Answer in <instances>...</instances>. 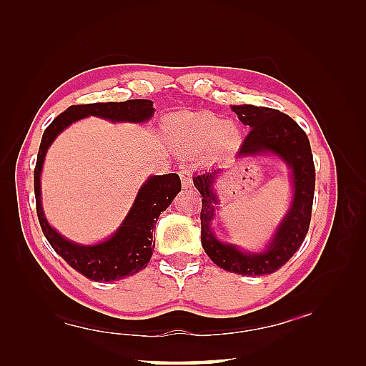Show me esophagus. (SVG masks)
Segmentation results:
<instances>
[{"label":"esophagus","instance_id":"1","mask_svg":"<svg viewBox=\"0 0 366 366\" xmlns=\"http://www.w3.org/2000/svg\"><path fill=\"white\" fill-rule=\"evenodd\" d=\"M179 176H181V182L184 189L192 187V171L190 169H181L179 171Z\"/></svg>","mask_w":366,"mask_h":366}]
</instances>
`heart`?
Here are the masks:
<instances>
[{
  "label": "heart",
  "mask_w": 366,
  "mask_h": 366,
  "mask_svg": "<svg viewBox=\"0 0 366 366\" xmlns=\"http://www.w3.org/2000/svg\"><path fill=\"white\" fill-rule=\"evenodd\" d=\"M169 143L182 152H197L211 147L215 152L234 151L242 137L234 122H223L214 113L179 114L167 126Z\"/></svg>",
  "instance_id": "1"
}]
</instances>
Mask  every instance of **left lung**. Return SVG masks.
<instances>
[{"mask_svg":"<svg viewBox=\"0 0 366 366\" xmlns=\"http://www.w3.org/2000/svg\"><path fill=\"white\" fill-rule=\"evenodd\" d=\"M239 121L250 127L237 157L272 154L291 169L292 198L287 212L278 223L267 245L261 252H248L222 242L215 236L212 222L219 211V198L214 190L223 168H212L193 177V184L203 197L201 207V244L217 266L239 275H269L290 261L305 239L315 197V163L305 132L290 116L267 107L231 105Z\"/></svg>","mask_w":366,"mask_h":366,"instance_id":"obj_1","label":"left lung"}]
</instances>
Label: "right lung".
<instances>
[{
	"mask_svg": "<svg viewBox=\"0 0 366 366\" xmlns=\"http://www.w3.org/2000/svg\"><path fill=\"white\" fill-rule=\"evenodd\" d=\"M152 100L134 99L126 102L72 105L53 119L42 135L34 168V193L39 223L53 250L69 266L92 282H118L143 270L149 262L155 239L154 224L160 212L167 211L171 201L181 192V179L176 173L149 176L138 190L134 204L113 234L99 244L83 245L72 242L50 227L44 214L41 198V174L46 151L56 137L71 124L88 116H97L112 122H146L152 118Z\"/></svg>",
	"mask_w": 366,
	"mask_h": 366,
	"instance_id": "1",
	"label": "right lung"
}]
</instances>
